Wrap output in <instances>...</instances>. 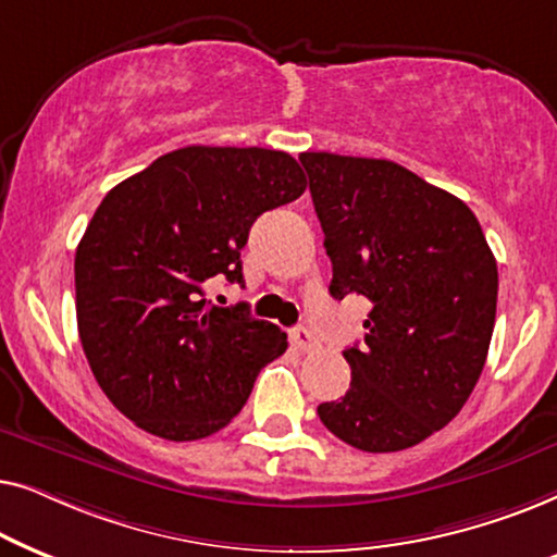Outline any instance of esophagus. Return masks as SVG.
Here are the masks:
<instances>
[{"mask_svg": "<svg viewBox=\"0 0 557 557\" xmlns=\"http://www.w3.org/2000/svg\"><path fill=\"white\" fill-rule=\"evenodd\" d=\"M292 345L299 349V352H311V349L319 347V342L314 339V334H311L307 326H296L292 332Z\"/></svg>", "mask_w": 557, "mask_h": 557, "instance_id": "1", "label": "esophagus"}]
</instances>
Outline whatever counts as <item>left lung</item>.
<instances>
[{
	"label": "left lung",
	"mask_w": 557,
	"mask_h": 557,
	"mask_svg": "<svg viewBox=\"0 0 557 557\" xmlns=\"http://www.w3.org/2000/svg\"><path fill=\"white\" fill-rule=\"evenodd\" d=\"M332 261L330 294L364 296V345L347 347L345 398L317 408L370 454L421 444L469 400L490 352L497 261L474 212L387 159L304 151Z\"/></svg>",
	"instance_id": "left-lung-1"
}]
</instances>
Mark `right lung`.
<instances>
[{
    "instance_id": "obj_1",
    "label": "right lung",
    "mask_w": 557,
    "mask_h": 557,
    "mask_svg": "<svg viewBox=\"0 0 557 557\" xmlns=\"http://www.w3.org/2000/svg\"><path fill=\"white\" fill-rule=\"evenodd\" d=\"M307 189L299 162L261 147H185L111 189L75 250V314L96 383L139 429L197 441L246 406L286 332L205 284H243L240 250L265 210Z\"/></svg>"
}]
</instances>
